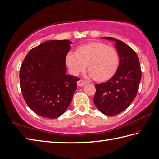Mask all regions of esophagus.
Here are the masks:
<instances>
[{
  "mask_svg": "<svg viewBox=\"0 0 159 159\" xmlns=\"http://www.w3.org/2000/svg\"><path fill=\"white\" fill-rule=\"evenodd\" d=\"M86 84H87L86 81L83 80H80L78 82H77V86L82 87V86H84Z\"/></svg>",
  "mask_w": 159,
  "mask_h": 159,
  "instance_id": "34e87169",
  "label": "esophagus"
}]
</instances>
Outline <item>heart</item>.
Masks as SVG:
<instances>
[{"instance_id":"1","label":"heart","mask_w":159,"mask_h":159,"mask_svg":"<svg viewBox=\"0 0 159 159\" xmlns=\"http://www.w3.org/2000/svg\"><path fill=\"white\" fill-rule=\"evenodd\" d=\"M65 63L72 75H77L87 67L88 75L96 81H105L114 75L119 63V56L115 48L100 42H92L80 46L76 52L69 51Z\"/></svg>"}]
</instances>
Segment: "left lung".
<instances>
[{
    "label": "left lung",
    "mask_w": 159,
    "mask_h": 159,
    "mask_svg": "<svg viewBox=\"0 0 159 159\" xmlns=\"http://www.w3.org/2000/svg\"><path fill=\"white\" fill-rule=\"evenodd\" d=\"M102 38L115 42L119 63L109 80L95 84L94 102L103 114L114 116L125 111L133 102L137 94L142 72L138 57L132 48L114 38Z\"/></svg>",
    "instance_id": "1"
}]
</instances>
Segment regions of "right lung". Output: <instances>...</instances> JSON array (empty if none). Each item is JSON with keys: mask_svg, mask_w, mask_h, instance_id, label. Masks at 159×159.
I'll return each instance as SVG.
<instances>
[{"mask_svg": "<svg viewBox=\"0 0 159 159\" xmlns=\"http://www.w3.org/2000/svg\"><path fill=\"white\" fill-rule=\"evenodd\" d=\"M71 41L49 40L30 50L19 79L25 102L38 115L55 119L65 113L80 78L67 74L65 57Z\"/></svg>", "mask_w": 159, "mask_h": 159, "instance_id": "1", "label": "right lung"}]
</instances>
